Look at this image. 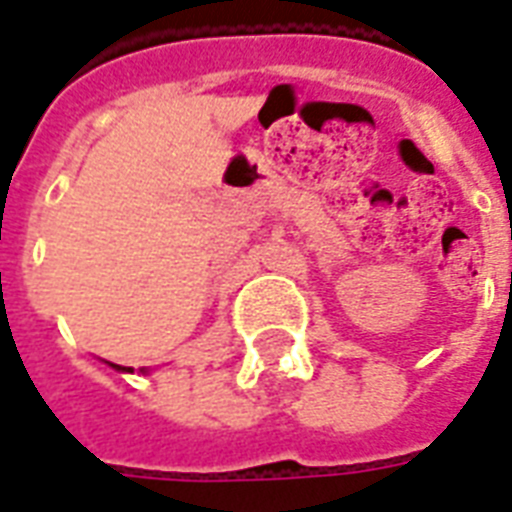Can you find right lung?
<instances>
[{
	"instance_id": "right-lung-1",
	"label": "right lung",
	"mask_w": 512,
	"mask_h": 512,
	"mask_svg": "<svg viewBox=\"0 0 512 512\" xmlns=\"http://www.w3.org/2000/svg\"><path fill=\"white\" fill-rule=\"evenodd\" d=\"M106 365L109 367H115V370H120V373H134V370H131V367H120V365H112V362H106ZM147 373V370H145Z\"/></svg>"
}]
</instances>
